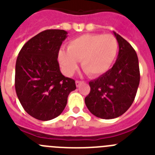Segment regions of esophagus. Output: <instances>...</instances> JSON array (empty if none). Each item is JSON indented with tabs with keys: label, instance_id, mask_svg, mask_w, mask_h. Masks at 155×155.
Returning <instances> with one entry per match:
<instances>
[{
	"label": "esophagus",
	"instance_id": "obj_1",
	"mask_svg": "<svg viewBox=\"0 0 155 155\" xmlns=\"http://www.w3.org/2000/svg\"><path fill=\"white\" fill-rule=\"evenodd\" d=\"M83 83V81H79V80H76V87H79V86H80V84H82V83Z\"/></svg>",
	"mask_w": 155,
	"mask_h": 155
}]
</instances>
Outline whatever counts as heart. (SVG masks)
<instances>
[{"label": "heart", "mask_w": 155, "mask_h": 155, "mask_svg": "<svg viewBox=\"0 0 155 155\" xmlns=\"http://www.w3.org/2000/svg\"><path fill=\"white\" fill-rule=\"evenodd\" d=\"M118 41L111 34H83L70 40L67 51L61 50L58 61L66 75L77 69L78 62L93 78L101 76L111 68L118 56Z\"/></svg>", "instance_id": "b5f03b06"}]
</instances>
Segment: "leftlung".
Masks as SVG:
<instances>
[{
	"instance_id": "obj_1",
	"label": "left lung",
	"mask_w": 155,
	"mask_h": 155,
	"mask_svg": "<svg viewBox=\"0 0 155 155\" xmlns=\"http://www.w3.org/2000/svg\"><path fill=\"white\" fill-rule=\"evenodd\" d=\"M113 33L119 46L116 61L104 75L90 81L91 92L85 98L89 111L104 119L119 117L130 108L140 78L135 50L120 35Z\"/></svg>"
}]
</instances>
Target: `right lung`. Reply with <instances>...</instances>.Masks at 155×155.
<instances>
[{
  "instance_id": "1",
  "label": "right lung",
  "mask_w": 155,
  "mask_h": 155,
  "mask_svg": "<svg viewBox=\"0 0 155 155\" xmlns=\"http://www.w3.org/2000/svg\"><path fill=\"white\" fill-rule=\"evenodd\" d=\"M66 31L48 29L25 43L16 60L15 87L25 111L38 120L61 115L68 94L76 89L75 80L60 71L58 56Z\"/></svg>"
}]
</instances>
